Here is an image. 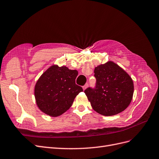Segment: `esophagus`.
<instances>
[{"mask_svg":"<svg viewBox=\"0 0 159 159\" xmlns=\"http://www.w3.org/2000/svg\"><path fill=\"white\" fill-rule=\"evenodd\" d=\"M88 85H89V84H86L85 85H84V86H83V89H84V90H85L87 87H88Z\"/></svg>","mask_w":159,"mask_h":159,"instance_id":"34e87169","label":"esophagus"}]
</instances>
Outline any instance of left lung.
<instances>
[{"mask_svg": "<svg viewBox=\"0 0 159 159\" xmlns=\"http://www.w3.org/2000/svg\"><path fill=\"white\" fill-rule=\"evenodd\" d=\"M94 74V87H89L84 91L93 110L104 116H112L124 111L134 94L130 76L111 61L98 66Z\"/></svg>", "mask_w": 159, "mask_h": 159, "instance_id": "1", "label": "left lung"}]
</instances>
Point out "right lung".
Masks as SVG:
<instances>
[{
	"label": "right lung",
	"mask_w": 159,
	"mask_h": 159,
	"mask_svg": "<svg viewBox=\"0 0 159 159\" xmlns=\"http://www.w3.org/2000/svg\"><path fill=\"white\" fill-rule=\"evenodd\" d=\"M78 72L66 66H52L43 74L35 87V97L40 110L51 116L62 114L83 91L75 84Z\"/></svg>",
	"instance_id": "right-lung-1"
}]
</instances>
